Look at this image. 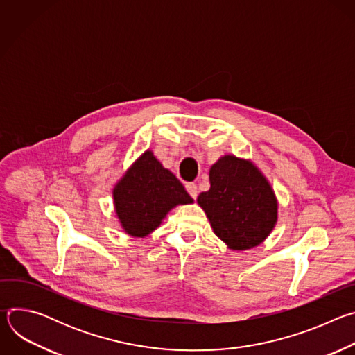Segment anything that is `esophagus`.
<instances>
[{
	"instance_id": "obj_1",
	"label": "esophagus",
	"mask_w": 355,
	"mask_h": 355,
	"mask_svg": "<svg viewBox=\"0 0 355 355\" xmlns=\"http://www.w3.org/2000/svg\"><path fill=\"white\" fill-rule=\"evenodd\" d=\"M185 189L188 191V193L191 195V198L196 199V196H198V187H196V184H193V182H188V184L185 185Z\"/></svg>"
}]
</instances>
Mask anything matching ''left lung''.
<instances>
[{
	"mask_svg": "<svg viewBox=\"0 0 355 355\" xmlns=\"http://www.w3.org/2000/svg\"><path fill=\"white\" fill-rule=\"evenodd\" d=\"M209 182L196 200L215 234L232 250L261 244L278 219V202L264 174L250 160L226 155L211 167Z\"/></svg>",
	"mask_w": 355,
	"mask_h": 355,
	"instance_id": "8db88e82",
	"label": "left lung"
}]
</instances>
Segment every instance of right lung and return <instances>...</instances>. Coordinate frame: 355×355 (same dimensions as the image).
Segmentation results:
<instances>
[{"instance_id":"add662e5","label":"right lung","mask_w":355,"mask_h":355,"mask_svg":"<svg viewBox=\"0 0 355 355\" xmlns=\"http://www.w3.org/2000/svg\"><path fill=\"white\" fill-rule=\"evenodd\" d=\"M112 195L121 226L133 237H146L173 208L193 202L180 180L162 166L151 150H146L129 167Z\"/></svg>"}]
</instances>
